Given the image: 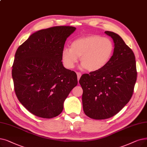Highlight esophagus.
Wrapping results in <instances>:
<instances>
[{
	"label": "esophagus",
	"instance_id": "1",
	"mask_svg": "<svg viewBox=\"0 0 147 147\" xmlns=\"http://www.w3.org/2000/svg\"><path fill=\"white\" fill-rule=\"evenodd\" d=\"M77 76H78V81L79 80L81 76H82V74L80 73H77Z\"/></svg>",
	"mask_w": 147,
	"mask_h": 147
}]
</instances>
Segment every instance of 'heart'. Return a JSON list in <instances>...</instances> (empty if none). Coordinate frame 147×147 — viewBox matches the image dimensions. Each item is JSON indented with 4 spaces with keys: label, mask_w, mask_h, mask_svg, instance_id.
<instances>
[{
    "label": "heart",
    "mask_w": 147,
    "mask_h": 147,
    "mask_svg": "<svg viewBox=\"0 0 147 147\" xmlns=\"http://www.w3.org/2000/svg\"><path fill=\"white\" fill-rule=\"evenodd\" d=\"M112 40L98 35H90L73 41L71 48L65 47L62 52V59L68 69L74 67L80 57L82 69L96 71L105 67L113 53Z\"/></svg>",
    "instance_id": "obj_1"
}]
</instances>
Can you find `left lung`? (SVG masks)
<instances>
[{"mask_svg":"<svg viewBox=\"0 0 147 147\" xmlns=\"http://www.w3.org/2000/svg\"><path fill=\"white\" fill-rule=\"evenodd\" d=\"M105 33L114 42L113 53L107 64L98 71L82 76L83 109L86 115L104 119L115 115L128 103L137 79L135 56L119 35Z\"/></svg>","mask_w":147,"mask_h":147,"instance_id":"8db88e82","label":"left lung"}]
</instances>
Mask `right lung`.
Masks as SVG:
<instances>
[{
  "label": "right lung",
  "mask_w": 147,
  "mask_h": 147,
  "mask_svg": "<svg viewBox=\"0 0 147 147\" xmlns=\"http://www.w3.org/2000/svg\"><path fill=\"white\" fill-rule=\"evenodd\" d=\"M76 29L61 26L38 30L16 51L12 69L16 94L37 117L59 115L65 100L78 85L76 73L61 61L65 41Z\"/></svg>",
  "instance_id": "obj_1"
}]
</instances>
